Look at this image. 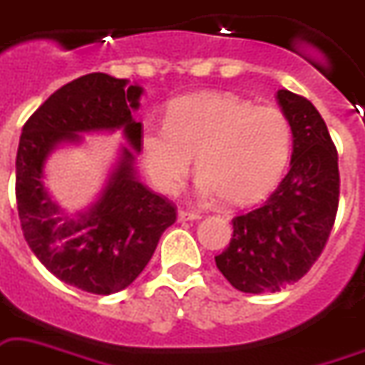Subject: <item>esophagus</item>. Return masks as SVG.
<instances>
[{"label":"esophagus","mask_w":365,"mask_h":365,"mask_svg":"<svg viewBox=\"0 0 365 365\" xmlns=\"http://www.w3.org/2000/svg\"><path fill=\"white\" fill-rule=\"evenodd\" d=\"M202 215L198 212H185V210H180L178 212V221H195V219H200Z\"/></svg>","instance_id":"obj_1"}]
</instances>
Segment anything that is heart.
Returning a JSON list of instances; mask_svg holds the SVG:
<instances>
[{"mask_svg": "<svg viewBox=\"0 0 365 365\" xmlns=\"http://www.w3.org/2000/svg\"><path fill=\"white\" fill-rule=\"evenodd\" d=\"M290 146L292 129L283 112L223 91L178 97L165 123L146 120L140 127L142 161L159 191H178L195 157L198 191L219 195L227 206L264 197L279 180Z\"/></svg>", "mask_w": 365, "mask_h": 365, "instance_id": "heart-1", "label": "heart"}]
</instances>
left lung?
I'll use <instances>...</instances> for the list:
<instances>
[{"instance_id":"8db88e82","label":"left lung","mask_w":365,"mask_h":365,"mask_svg":"<svg viewBox=\"0 0 365 365\" xmlns=\"http://www.w3.org/2000/svg\"><path fill=\"white\" fill-rule=\"evenodd\" d=\"M292 129L290 170L257 208L232 219L229 247L215 257L234 289L277 292L309 272L328 242L337 204V150L328 127L306 97L277 91Z\"/></svg>"}]
</instances>
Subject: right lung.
Listing matches in <instances>:
<instances>
[{"instance_id": "right-lung-1", "label": "right lung", "mask_w": 365, "mask_h": 365, "mask_svg": "<svg viewBox=\"0 0 365 365\" xmlns=\"http://www.w3.org/2000/svg\"><path fill=\"white\" fill-rule=\"evenodd\" d=\"M142 88L125 78L90 73L56 90L24 123L16 153V206L24 238L43 266L67 285L91 294L123 290L152 259L176 208L135 176L140 152ZM121 128L130 148L90 210L69 216L43 187V163L80 132Z\"/></svg>"}]
</instances>
